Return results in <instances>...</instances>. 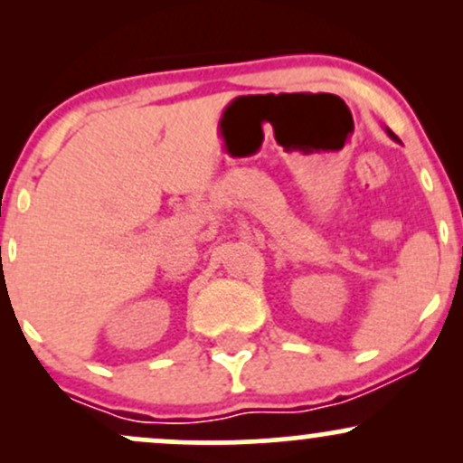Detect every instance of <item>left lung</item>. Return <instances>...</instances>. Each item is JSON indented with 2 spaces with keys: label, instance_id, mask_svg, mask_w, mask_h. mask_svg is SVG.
<instances>
[{
  "label": "left lung",
  "instance_id": "left-lung-1",
  "mask_svg": "<svg viewBox=\"0 0 463 463\" xmlns=\"http://www.w3.org/2000/svg\"><path fill=\"white\" fill-rule=\"evenodd\" d=\"M387 132H390V137H392V139H396V135H394V132H392V130H387Z\"/></svg>",
  "mask_w": 463,
  "mask_h": 463
}]
</instances>
